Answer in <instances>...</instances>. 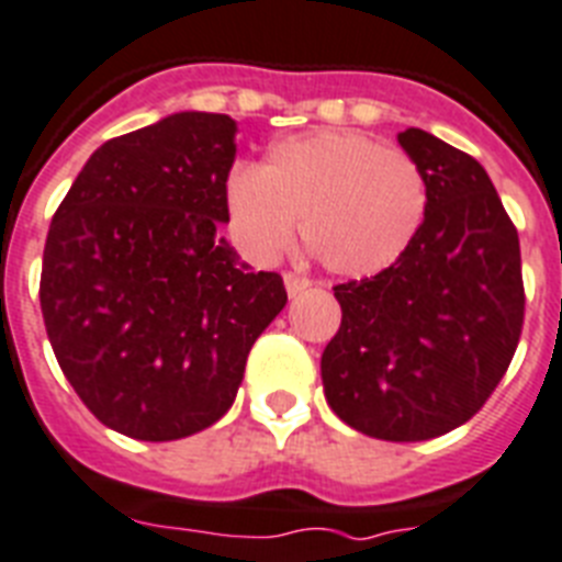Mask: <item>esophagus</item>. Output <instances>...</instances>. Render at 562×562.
Returning a JSON list of instances; mask_svg holds the SVG:
<instances>
[{
  "label": "esophagus",
  "mask_w": 562,
  "mask_h": 562,
  "mask_svg": "<svg viewBox=\"0 0 562 562\" xmlns=\"http://www.w3.org/2000/svg\"><path fill=\"white\" fill-rule=\"evenodd\" d=\"M285 291H289V296H296V294H303L308 285H312V280L308 277H303V273H296V271H285Z\"/></svg>",
  "instance_id": "esophagus-1"
}]
</instances>
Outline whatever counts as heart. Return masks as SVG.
Masks as SVG:
<instances>
[{
	"mask_svg": "<svg viewBox=\"0 0 562 562\" xmlns=\"http://www.w3.org/2000/svg\"><path fill=\"white\" fill-rule=\"evenodd\" d=\"M231 231L254 259H277L294 239L340 277L390 268L427 216V181L413 155L360 132L326 130L280 140L262 167L225 181Z\"/></svg>",
	"mask_w": 562,
	"mask_h": 562,
	"instance_id": "heart-1",
	"label": "heart"
}]
</instances>
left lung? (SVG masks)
<instances>
[{"label":"left lung","mask_w":562,"mask_h":562,"mask_svg":"<svg viewBox=\"0 0 562 562\" xmlns=\"http://www.w3.org/2000/svg\"><path fill=\"white\" fill-rule=\"evenodd\" d=\"M398 144L424 170L427 216L390 268L335 285L344 321L321 372L340 422L427 441L473 418L503 381L526 289L517 227L482 164L424 130Z\"/></svg>","instance_id":"obj_1"}]
</instances>
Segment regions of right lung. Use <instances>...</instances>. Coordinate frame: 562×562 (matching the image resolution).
<instances>
[{
	"label": "right lung",
	"mask_w": 562,
	"mask_h": 562,
	"mask_svg": "<svg viewBox=\"0 0 562 562\" xmlns=\"http://www.w3.org/2000/svg\"><path fill=\"white\" fill-rule=\"evenodd\" d=\"M236 121L178 112L91 153L48 227L40 305L91 415L138 441L231 409L250 346L289 303L218 239Z\"/></svg>",
	"instance_id": "1"
}]
</instances>
